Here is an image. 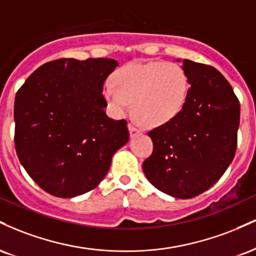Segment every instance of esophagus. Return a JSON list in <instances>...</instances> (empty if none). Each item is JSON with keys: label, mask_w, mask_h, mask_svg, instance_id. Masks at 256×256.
Listing matches in <instances>:
<instances>
[{"label": "esophagus", "mask_w": 256, "mask_h": 256, "mask_svg": "<svg viewBox=\"0 0 256 256\" xmlns=\"http://www.w3.org/2000/svg\"><path fill=\"white\" fill-rule=\"evenodd\" d=\"M128 130H130L131 137L136 136V134H140V132H142V130H140V128H138L137 125H134V124H130V125H128Z\"/></svg>", "instance_id": "esophagus-1"}]
</instances>
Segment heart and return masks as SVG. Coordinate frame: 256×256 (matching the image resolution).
<instances>
[{
    "instance_id": "obj_1",
    "label": "heart",
    "mask_w": 256,
    "mask_h": 256,
    "mask_svg": "<svg viewBox=\"0 0 256 256\" xmlns=\"http://www.w3.org/2000/svg\"><path fill=\"white\" fill-rule=\"evenodd\" d=\"M112 82L104 86L110 113L124 116L134 102L138 118L150 126L174 119L183 110L189 91L186 73L171 61L126 64L113 73Z\"/></svg>"
}]
</instances>
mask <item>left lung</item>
<instances>
[{"instance_id":"8db88e82","label":"left lung","mask_w":256,"mask_h":256,"mask_svg":"<svg viewBox=\"0 0 256 256\" xmlns=\"http://www.w3.org/2000/svg\"><path fill=\"white\" fill-rule=\"evenodd\" d=\"M190 86L174 119L148 132L152 155L143 162L146 179L160 192L192 198L210 189L234 160L240 101L218 70L183 60Z\"/></svg>"}]
</instances>
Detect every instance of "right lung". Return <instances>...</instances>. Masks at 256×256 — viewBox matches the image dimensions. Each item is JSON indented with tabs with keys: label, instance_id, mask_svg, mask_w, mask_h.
<instances>
[{
	"label": "right lung",
	"instance_id": "1",
	"mask_svg": "<svg viewBox=\"0 0 256 256\" xmlns=\"http://www.w3.org/2000/svg\"><path fill=\"white\" fill-rule=\"evenodd\" d=\"M113 58H58L18 90L14 143L20 164L44 192L74 198L95 189L130 138L126 120L108 118L104 83Z\"/></svg>",
	"mask_w": 256,
	"mask_h": 256
}]
</instances>
